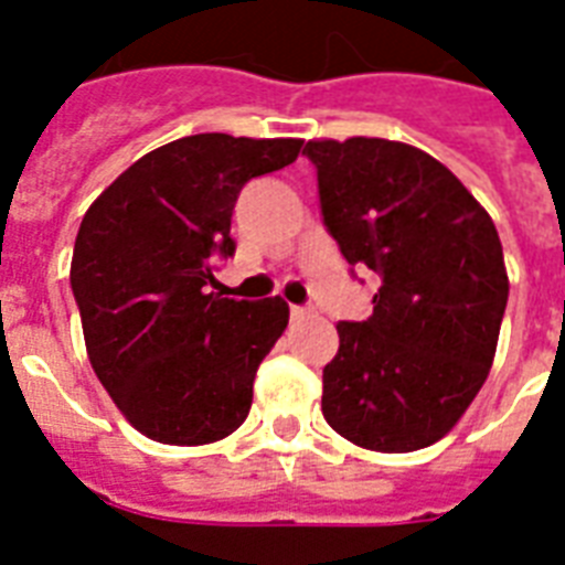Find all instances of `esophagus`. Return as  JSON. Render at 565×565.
<instances>
[{"instance_id": "34e87169", "label": "esophagus", "mask_w": 565, "mask_h": 565, "mask_svg": "<svg viewBox=\"0 0 565 565\" xmlns=\"http://www.w3.org/2000/svg\"><path fill=\"white\" fill-rule=\"evenodd\" d=\"M290 317H292V322H301V319L310 317V310L308 308H299V305H292Z\"/></svg>"}]
</instances>
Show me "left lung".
<instances>
[{
  "mask_svg": "<svg viewBox=\"0 0 565 565\" xmlns=\"http://www.w3.org/2000/svg\"><path fill=\"white\" fill-rule=\"evenodd\" d=\"M343 257L381 275L372 317L340 322L322 413L349 443L404 455L455 428L490 375L508 269L490 213L416 146L349 137L305 146Z\"/></svg>",
  "mask_w": 565,
  "mask_h": 565,
  "instance_id": "8db88e82",
  "label": "left lung"
}]
</instances>
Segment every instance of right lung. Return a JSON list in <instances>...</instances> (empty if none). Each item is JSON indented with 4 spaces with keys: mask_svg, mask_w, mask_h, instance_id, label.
Wrapping results in <instances>:
<instances>
[{
    "mask_svg": "<svg viewBox=\"0 0 565 565\" xmlns=\"http://www.w3.org/2000/svg\"><path fill=\"white\" fill-rule=\"evenodd\" d=\"M296 137L193 135L143 154L87 207L70 284L93 372L143 437L204 446L246 422L252 384L290 308L207 292L234 255L243 184L284 170Z\"/></svg>",
    "mask_w": 565,
    "mask_h": 565,
    "instance_id": "add662e5",
    "label": "right lung"
}]
</instances>
